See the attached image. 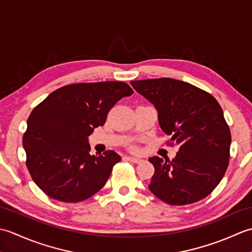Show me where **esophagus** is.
<instances>
[{"instance_id": "esophagus-1", "label": "esophagus", "mask_w": 252, "mask_h": 252, "mask_svg": "<svg viewBox=\"0 0 252 252\" xmlns=\"http://www.w3.org/2000/svg\"><path fill=\"white\" fill-rule=\"evenodd\" d=\"M126 160H129L130 162H133V163H138V162H141L142 161V159H140V158H135V157H130V156H126V157H125Z\"/></svg>"}]
</instances>
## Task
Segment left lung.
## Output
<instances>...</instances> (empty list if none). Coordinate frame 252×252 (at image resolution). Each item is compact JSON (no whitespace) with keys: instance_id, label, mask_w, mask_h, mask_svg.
Returning <instances> with one entry per match:
<instances>
[{"instance_id":"obj_1","label":"left lung","mask_w":252,"mask_h":252,"mask_svg":"<svg viewBox=\"0 0 252 252\" xmlns=\"http://www.w3.org/2000/svg\"><path fill=\"white\" fill-rule=\"evenodd\" d=\"M158 111L159 126L179 145L172 161L152 157L155 173L148 185L160 200L184 206L207 197L229 163L231 131L220 104L195 85L170 78L131 81Z\"/></svg>"}]
</instances>
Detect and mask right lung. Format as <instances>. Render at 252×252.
Listing matches in <instances>:
<instances>
[{
    "mask_svg": "<svg viewBox=\"0 0 252 252\" xmlns=\"http://www.w3.org/2000/svg\"><path fill=\"white\" fill-rule=\"evenodd\" d=\"M133 94L125 82L69 84L34 107L23 145L26 165L45 194L63 202L88 199L103 187L121 157L114 151L91 156L88 137L105 125L118 100Z\"/></svg>",
    "mask_w": 252,
    "mask_h": 252,
    "instance_id": "obj_1",
    "label": "right lung"
}]
</instances>
